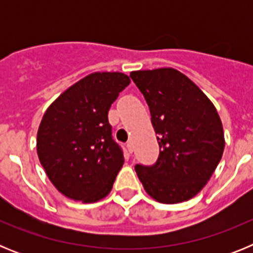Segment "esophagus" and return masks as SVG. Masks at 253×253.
Segmentation results:
<instances>
[{"label": "esophagus", "instance_id": "1", "mask_svg": "<svg viewBox=\"0 0 253 253\" xmlns=\"http://www.w3.org/2000/svg\"><path fill=\"white\" fill-rule=\"evenodd\" d=\"M126 148H128L129 153H133V151H134V144H133V143L129 142L128 144H126Z\"/></svg>", "mask_w": 253, "mask_h": 253}]
</instances>
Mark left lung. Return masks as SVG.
Returning a JSON list of instances; mask_svg holds the SVG:
<instances>
[{
  "instance_id": "left-lung-1",
  "label": "left lung",
  "mask_w": 253,
  "mask_h": 253,
  "mask_svg": "<svg viewBox=\"0 0 253 253\" xmlns=\"http://www.w3.org/2000/svg\"><path fill=\"white\" fill-rule=\"evenodd\" d=\"M157 134L160 156L135 172L151 198L162 204L186 202L200 193L223 156L222 120L209 97L173 68L133 71Z\"/></svg>"
}]
</instances>
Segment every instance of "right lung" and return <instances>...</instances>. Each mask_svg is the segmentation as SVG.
<instances>
[{
  "mask_svg": "<svg viewBox=\"0 0 253 253\" xmlns=\"http://www.w3.org/2000/svg\"><path fill=\"white\" fill-rule=\"evenodd\" d=\"M130 84L120 72H95L60 93L40 122L37 152L46 176L67 198L96 203L113 189L124 156L107 113Z\"/></svg>",
  "mask_w": 253,
  "mask_h": 253,
  "instance_id": "1",
  "label": "right lung"
}]
</instances>
